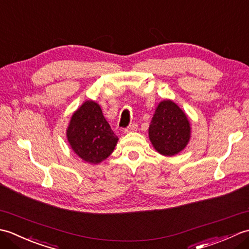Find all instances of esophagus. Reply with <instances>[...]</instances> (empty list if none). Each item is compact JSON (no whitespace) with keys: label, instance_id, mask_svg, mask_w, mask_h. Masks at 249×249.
Instances as JSON below:
<instances>
[{"label":"esophagus","instance_id":"esophagus-1","mask_svg":"<svg viewBox=\"0 0 249 249\" xmlns=\"http://www.w3.org/2000/svg\"><path fill=\"white\" fill-rule=\"evenodd\" d=\"M137 127H138V125L137 124H131L128 126L127 128L124 129V133L127 134V133H130V131H135V130H137Z\"/></svg>","mask_w":249,"mask_h":249}]
</instances>
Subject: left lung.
Here are the masks:
<instances>
[{
	"label": "left lung",
	"instance_id": "1",
	"mask_svg": "<svg viewBox=\"0 0 249 249\" xmlns=\"http://www.w3.org/2000/svg\"><path fill=\"white\" fill-rule=\"evenodd\" d=\"M192 127L184 111L170 99L162 100L155 109L149 127L153 147L163 156L182 152L190 140Z\"/></svg>",
	"mask_w": 249,
	"mask_h": 249
}]
</instances>
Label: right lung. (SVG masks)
Segmentation results:
<instances>
[{"mask_svg": "<svg viewBox=\"0 0 249 249\" xmlns=\"http://www.w3.org/2000/svg\"><path fill=\"white\" fill-rule=\"evenodd\" d=\"M66 137L71 150L92 165L109 157L119 140L94 100H86L72 113Z\"/></svg>", "mask_w": 249, "mask_h": 249, "instance_id": "obj_1", "label": "right lung"}]
</instances>
